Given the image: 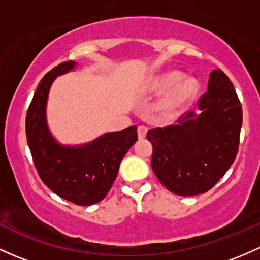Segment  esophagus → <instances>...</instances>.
<instances>
[{
    "label": "esophagus",
    "instance_id": "obj_1",
    "mask_svg": "<svg viewBox=\"0 0 260 260\" xmlns=\"http://www.w3.org/2000/svg\"><path fill=\"white\" fill-rule=\"evenodd\" d=\"M146 133H147V127L144 126V125H140V126L138 127L139 139H144L145 136H146Z\"/></svg>",
    "mask_w": 260,
    "mask_h": 260
}]
</instances>
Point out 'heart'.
<instances>
[{"label": "heart", "instance_id": "1", "mask_svg": "<svg viewBox=\"0 0 260 260\" xmlns=\"http://www.w3.org/2000/svg\"><path fill=\"white\" fill-rule=\"evenodd\" d=\"M181 79H182V74L180 72H170V73L158 77L153 82L151 90L157 94L164 93L172 86H174L158 102L157 107H156V110L161 119L175 118L177 114L185 110L191 104V102L200 90V84L196 79L185 78L181 81Z\"/></svg>", "mask_w": 260, "mask_h": 260}]
</instances>
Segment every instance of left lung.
Returning <instances> with one entry per match:
<instances>
[{
	"mask_svg": "<svg viewBox=\"0 0 260 260\" xmlns=\"http://www.w3.org/2000/svg\"><path fill=\"white\" fill-rule=\"evenodd\" d=\"M207 89L198 102L200 115L187 111L175 125L147 131L153 172L180 196L209 191L238 152L243 113L233 84L220 69H214Z\"/></svg>",
	"mask_w": 260,
	"mask_h": 260,
	"instance_id": "obj_1",
	"label": "left lung"
}]
</instances>
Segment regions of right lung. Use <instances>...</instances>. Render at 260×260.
Here are the masks:
<instances>
[{"mask_svg": "<svg viewBox=\"0 0 260 260\" xmlns=\"http://www.w3.org/2000/svg\"><path fill=\"white\" fill-rule=\"evenodd\" d=\"M73 60L42 78L26 116L27 142L38 175L58 196L78 206L100 202L113 186L127 150L138 140L136 126L108 133L88 144L64 146L52 136L46 108L52 83L75 68Z\"/></svg>", "mask_w": 260, "mask_h": 260, "instance_id": "add662e5", "label": "right lung"}]
</instances>
